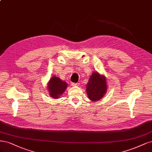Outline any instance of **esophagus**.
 I'll list each match as a JSON object with an SVG mask.
<instances>
[{"label":"esophagus","mask_w":152,"mask_h":152,"mask_svg":"<svg viewBox=\"0 0 152 152\" xmlns=\"http://www.w3.org/2000/svg\"><path fill=\"white\" fill-rule=\"evenodd\" d=\"M79 83H72V86H79Z\"/></svg>","instance_id":"34e87169"}]
</instances>
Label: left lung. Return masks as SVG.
Wrapping results in <instances>:
<instances>
[{"instance_id": "left-lung-1", "label": "left lung", "mask_w": 152, "mask_h": 152, "mask_svg": "<svg viewBox=\"0 0 152 152\" xmlns=\"http://www.w3.org/2000/svg\"><path fill=\"white\" fill-rule=\"evenodd\" d=\"M107 90L106 77L97 71L93 72L86 86L88 98L92 102L102 99Z\"/></svg>"}]
</instances>
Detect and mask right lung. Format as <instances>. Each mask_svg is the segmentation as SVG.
Segmentation results:
<instances>
[{"label": "right lung", "mask_w": 152, "mask_h": 152, "mask_svg": "<svg viewBox=\"0 0 152 152\" xmlns=\"http://www.w3.org/2000/svg\"><path fill=\"white\" fill-rule=\"evenodd\" d=\"M67 86L66 82L53 75L47 83V88L50 96L53 99H59L66 90Z\"/></svg>", "instance_id": "1"}]
</instances>
